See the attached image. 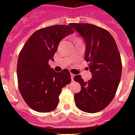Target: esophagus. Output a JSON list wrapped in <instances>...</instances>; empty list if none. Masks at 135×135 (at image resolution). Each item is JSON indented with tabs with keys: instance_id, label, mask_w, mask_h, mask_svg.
<instances>
[{
	"instance_id": "esophagus-1",
	"label": "esophagus",
	"mask_w": 135,
	"mask_h": 135,
	"mask_svg": "<svg viewBox=\"0 0 135 135\" xmlns=\"http://www.w3.org/2000/svg\"><path fill=\"white\" fill-rule=\"evenodd\" d=\"M74 76H75V75H74V74H71V80H72V81H73V80H74Z\"/></svg>"
}]
</instances>
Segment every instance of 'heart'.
<instances>
[{"instance_id": "heart-1", "label": "heart", "mask_w": 135, "mask_h": 135, "mask_svg": "<svg viewBox=\"0 0 135 135\" xmlns=\"http://www.w3.org/2000/svg\"><path fill=\"white\" fill-rule=\"evenodd\" d=\"M76 41H80V40H76Z\"/></svg>"}]
</instances>
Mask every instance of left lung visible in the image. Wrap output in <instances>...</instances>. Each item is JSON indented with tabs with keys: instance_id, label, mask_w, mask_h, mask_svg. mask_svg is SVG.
Instances as JSON below:
<instances>
[{
	"instance_id": "left-lung-1",
	"label": "left lung",
	"mask_w": 135,
	"mask_h": 135,
	"mask_svg": "<svg viewBox=\"0 0 135 135\" xmlns=\"http://www.w3.org/2000/svg\"><path fill=\"white\" fill-rule=\"evenodd\" d=\"M69 26L84 39L85 60L92 73L88 82L80 75L74 77L81 86L80 92L74 94L76 106L86 113H97L110 104L117 91L122 74L120 52L113 36L104 28L90 24Z\"/></svg>"
}]
</instances>
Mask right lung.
<instances>
[{
	"instance_id": "1",
	"label": "right lung",
	"mask_w": 135,
	"mask_h": 135,
	"mask_svg": "<svg viewBox=\"0 0 135 135\" xmlns=\"http://www.w3.org/2000/svg\"><path fill=\"white\" fill-rule=\"evenodd\" d=\"M74 30L67 25H54L35 31L18 57L17 74L22 97L31 109L41 113L55 110L61 89L71 83L68 69L56 72L48 64L60 41Z\"/></svg>"
}]
</instances>
